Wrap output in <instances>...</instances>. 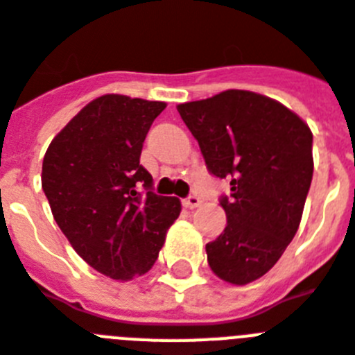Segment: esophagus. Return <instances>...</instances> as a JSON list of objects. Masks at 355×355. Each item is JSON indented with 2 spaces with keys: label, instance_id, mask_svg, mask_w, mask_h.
<instances>
[{
  "label": "esophagus",
  "instance_id": "esophagus-1",
  "mask_svg": "<svg viewBox=\"0 0 355 355\" xmlns=\"http://www.w3.org/2000/svg\"><path fill=\"white\" fill-rule=\"evenodd\" d=\"M182 204L184 207H187V209H195V207H198V205L202 204V200L196 195H189L187 198H184Z\"/></svg>",
  "mask_w": 355,
  "mask_h": 355
}]
</instances>
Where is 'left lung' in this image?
Listing matches in <instances>:
<instances>
[{
    "label": "left lung",
    "instance_id": "1",
    "mask_svg": "<svg viewBox=\"0 0 355 355\" xmlns=\"http://www.w3.org/2000/svg\"><path fill=\"white\" fill-rule=\"evenodd\" d=\"M211 175L231 184L220 196L227 225L205 245L209 267L233 285L261 278L293 242L314 160L312 132L284 104L247 90H227L178 104Z\"/></svg>",
    "mask_w": 355,
    "mask_h": 355
}]
</instances>
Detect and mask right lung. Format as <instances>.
<instances>
[{
    "mask_svg": "<svg viewBox=\"0 0 355 355\" xmlns=\"http://www.w3.org/2000/svg\"><path fill=\"white\" fill-rule=\"evenodd\" d=\"M166 108L108 94L86 104L50 142L41 186L53 220L86 263L113 279L153 267L180 200L153 191L144 139Z\"/></svg>",
    "mask_w": 355,
    "mask_h": 355,
    "instance_id": "right-lung-1",
    "label": "right lung"
}]
</instances>
